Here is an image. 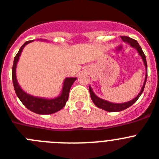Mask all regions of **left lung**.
<instances>
[{"label": "left lung", "instance_id": "left-lung-1", "mask_svg": "<svg viewBox=\"0 0 159 159\" xmlns=\"http://www.w3.org/2000/svg\"><path fill=\"white\" fill-rule=\"evenodd\" d=\"M122 40L124 41L126 43H129L130 45V47L135 48L137 51V52L139 54L140 57H141V59L143 61L144 65H145V70H146V73H145V80H144L143 86L141 87V91L139 92V94L136 96L135 98H133L132 100L129 101V102H121V103H116V102H109V101H107L105 99H102V98H99L98 96L94 94V92L92 90L91 86H89V90H90V98H91L92 101L94 103L96 107H98V108H101L102 110H105L107 111H109V112H117V111H124L125 109H127L128 107H131L133 103H135L137 102V100L139 98L140 96L141 95L142 92L144 90V87H145V82H146V79H147V63H146V58H145V56L144 54L143 51L141 49V46L139 45V43H137V40L129 38L128 36H121Z\"/></svg>", "mask_w": 159, "mask_h": 159}]
</instances>
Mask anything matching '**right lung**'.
<instances>
[{
  "label": "right lung",
  "mask_w": 159,
  "mask_h": 159,
  "mask_svg": "<svg viewBox=\"0 0 159 159\" xmlns=\"http://www.w3.org/2000/svg\"><path fill=\"white\" fill-rule=\"evenodd\" d=\"M33 41L34 40L26 41L20 48L18 52L17 53V55L14 57L13 69H12V77H13V84H14V90H15V93L18 96V98L22 102V104L30 111L39 115L53 114V113L59 111L60 110H61L65 106L68 98H69L70 88H71L73 82L77 80V77H65V80H64L61 94L57 97H55V98H52L36 97V96L28 94L25 90H22V87L18 84V80H17L16 69H17V65H18L19 57L21 56V53H22L23 48L26 45L33 42ZM43 41L47 40L44 39Z\"/></svg>",
  "instance_id": "obj_1"
}]
</instances>
